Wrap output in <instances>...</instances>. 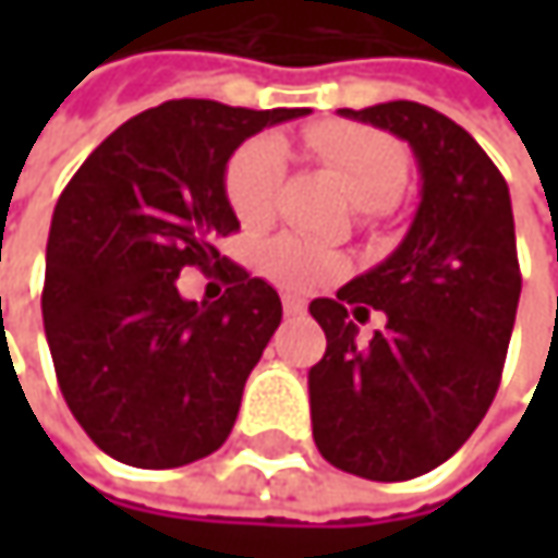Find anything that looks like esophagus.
Wrapping results in <instances>:
<instances>
[{"mask_svg":"<svg viewBox=\"0 0 558 558\" xmlns=\"http://www.w3.org/2000/svg\"><path fill=\"white\" fill-rule=\"evenodd\" d=\"M306 310V303L300 300V296H293V293H283V313L287 316H300Z\"/></svg>","mask_w":558,"mask_h":558,"instance_id":"obj_1","label":"esophagus"}]
</instances>
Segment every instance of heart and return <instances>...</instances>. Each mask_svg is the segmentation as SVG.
<instances>
[{"label": "heart", "instance_id": "obj_1", "mask_svg": "<svg viewBox=\"0 0 558 558\" xmlns=\"http://www.w3.org/2000/svg\"><path fill=\"white\" fill-rule=\"evenodd\" d=\"M303 142L342 180L355 206L385 209L397 199L407 177V158L390 135L349 122H319L303 132ZM283 168L287 158L278 138H255L229 161L226 193L245 226H262L275 216ZM262 262L265 271L287 287H313L342 271V258L336 252L296 235H278L268 242Z\"/></svg>", "mask_w": 558, "mask_h": 558}]
</instances>
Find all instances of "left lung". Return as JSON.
Here are the masks:
<instances>
[{"instance_id": "obj_1", "label": "left lung", "mask_w": 558, "mask_h": 558, "mask_svg": "<svg viewBox=\"0 0 558 558\" xmlns=\"http://www.w3.org/2000/svg\"><path fill=\"white\" fill-rule=\"evenodd\" d=\"M339 112L410 145L420 206L381 265L310 303L326 332L306 381L313 439L349 475L407 482L462 449L501 385L520 300L510 190L482 145L429 106ZM368 308L386 313V329L362 347Z\"/></svg>"}]
</instances>
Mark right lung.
<instances>
[{
	"label": "right lung",
	"instance_id": "add662e5",
	"mask_svg": "<svg viewBox=\"0 0 558 558\" xmlns=\"http://www.w3.org/2000/svg\"><path fill=\"white\" fill-rule=\"evenodd\" d=\"M310 109L170 99L119 125L60 193L45 265L57 385L112 459L180 469L216 452L280 326L278 290L219 255L239 229L226 196L235 148ZM220 268L213 304L183 301V267Z\"/></svg>",
	"mask_w": 558,
	"mask_h": 558
}]
</instances>
